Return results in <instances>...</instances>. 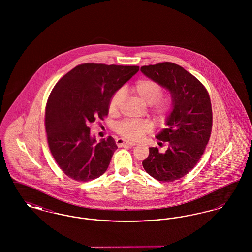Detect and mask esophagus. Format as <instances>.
<instances>
[{
    "instance_id": "obj_1",
    "label": "esophagus",
    "mask_w": 252,
    "mask_h": 252,
    "mask_svg": "<svg viewBox=\"0 0 252 252\" xmlns=\"http://www.w3.org/2000/svg\"><path fill=\"white\" fill-rule=\"evenodd\" d=\"M116 144H117V146H125V145H128V146H134V145H136L135 144H133V143H129V142H126V141H125L124 139H117L116 140Z\"/></svg>"
}]
</instances>
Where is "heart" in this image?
I'll return each instance as SVG.
<instances>
[{"mask_svg":"<svg viewBox=\"0 0 252 252\" xmlns=\"http://www.w3.org/2000/svg\"><path fill=\"white\" fill-rule=\"evenodd\" d=\"M133 92L144 102L149 105L150 112L158 122L163 123L173 111L175 102L170 95H161L163 88L158 81L150 78L141 79L132 87ZM125 98L123 90L116 91L109 99L108 112L116 115L120 110ZM116 132L124 139L128 141H138L151 130V124L146 120L121 121L116 125Z\"/></svg>","mask_w":252,"mask_h":252,"instance_id":"b5f03b06","label":"heart"}]
</instances>
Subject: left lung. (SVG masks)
<instances>
[{"instance_id": "obj_1", "label": "left lung", "mask_w": 252, "mask_h": 252, "mask_svg": "<svg viewBox=\"0 0 252 252\" xmlns=\"http://www.w3.org/2000/svg\"><path fill=\"white\" fill-rule=\"evenodd\" d=\"M141 71L171 92L175 102L167 128L157 139L167 143L165 153L150 147L144 170L159 181H175L187 175L203 155L211 137L213 111L207 89L192 73L172 62L143 66Z\"/></svg>"}]
</instances>
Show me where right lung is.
<instances>
[{
  "label": "right lung",
  "mask_w": 252,
  "mask_h": 252,
  "mask_svg": "<svg viewBox=\"0 0 252 252\" xmlns=\"http://www.w3.org/2000/svg\"><path fill=\"white\" fill-rule=\"evenodd\" d=\"M138 71V66L83 63L53 88L45 108L47 142L70 179L90 181L107 171L117 145L111 136L96 144L90 126L108 116L110 97Z\"/></svg>",
  "instance_id": "1"
}]
</instances>
